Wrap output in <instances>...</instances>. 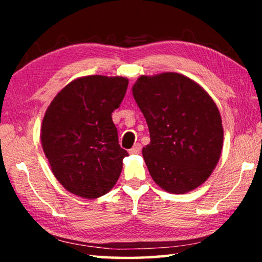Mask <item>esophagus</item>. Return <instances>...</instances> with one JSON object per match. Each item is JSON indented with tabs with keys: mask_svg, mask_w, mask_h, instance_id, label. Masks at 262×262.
<instances>
[{
	"mask_svg": "<svg viewBox=\"0 0 262 262\" xmlns=\"http://www.w3.org/2000/svg\"><path fill=\"white\" fill-rule=\"evenodd\" d=\"M141 149H142V145L140 143H136L134 147H133L130 150H129V154L132 155H136V154H140L141 152Z\"/></svg>",
	"mask_w": 262,
	"mask_h": 262,
	"instance_id": "34e87169",
	"label": "esophagus"
}]
</instances>
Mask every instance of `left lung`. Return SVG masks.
<instances>
[{"label": "left lung", "mask_w": 262, "mask_h": 262, "mask_svg": "<svg viewBox=\"0 0 262 262\" xmlns=\"http://www.w3.org/2000/svg\"><path fill=\"white\" fill-rule=\"evenodd\" d=\"M133 96L149 127L142 155L155 183L174 194L205 183L223 147L222 119L210 96L177 73L141 76Z\"/></svg>", "instance_id": "8db88e82"}]
</instances>
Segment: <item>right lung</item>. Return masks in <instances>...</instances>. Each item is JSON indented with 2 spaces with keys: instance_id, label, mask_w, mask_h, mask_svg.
<instances>
[{
  "instance_id": "1",
  "label": "right lung",
  "mask_w": 262,
  "mask_h": 262,
  "mask_svg": "<svg viewBox=\"0 0 262 262\" xmlns=\"http://www.w3.org/2000/svg\"><path fill=\"white\" fill-rule=\"evenodd\" d=\"M128 88L125 77L100 75L69 83L48 106L41 144L56 179L70 193L96 199L113 188L128 152L119 144L112 112Z\"/></svg>"
}]
</instances>
